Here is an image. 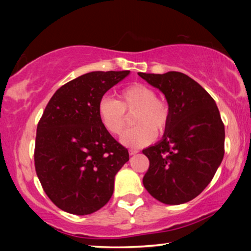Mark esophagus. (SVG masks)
<instances>
[{
  "label": "esophagus",
  "instance_id": "1",
  "mask_svg": "<svg viewBox=\"0 0 251 251\" xmlns=\"http://www.w3.org/2000/svg\"><path fill=\"white\" fill-rule=\"evenodd\" d=\"M137 153H138V150H133V149L129 150V154H130V155H135V154H137Z\"/></svg>",
  "mask_w": 251,
  "mask_h": 251
}]
</instances>
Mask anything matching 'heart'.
Instances as JSON below:
<instances>
[{"instance_id":"heart-1","label":"heart","mask_w":251,"mask_h":251,"mask_svg":"<svg viewBox=\"0 0 251 251\" xmlns=\"http://www.w3.org/2000/svg\"><path fill=\"white\" fill-rule=\"evenodd\" d=\"M98 118L102 126L113 136H122L128 128L132 116L136 125L123 137L128 146L139 147L152 143L159 135L166 132L170 122V107L162 98L157 97L153 87L133 83L123 88L118 94V100L102 97L98 102Z\"/></svg>"}]
</instances>
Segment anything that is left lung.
Masks as SVG:
<instances>
[{
	"label": "left lung",
	"mask_w": 251,
	"mask_h": 251,
	"mask_svg": "<svg viewBox=\"0 0 251 251\" xmlns=\"http://www.w3.org/2000/svg\"><path fill=\"white\" fill-rule=\"evenodd\" d=\"M138 75L163 92L170 107L163 138L143 151L150 160L143 184L162 203H185L208 186L222 163L224 123L211 96L186 74Z\"/></svg>",
	"instance_id": "8db88e82"
}]
</instances>
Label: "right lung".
<instances>
[{"instance_id": "add662e5", "label": "right lung", "mask_w": 251, "mask_h": 251, "mask_svg": "<svg viewBox=\"0 0 251 251\" xmlns=\"http://www.w3.org/2000/svg\"><path fill=\"white\" fill-rule=\"evenodd\" d=\"M130 71L91 72L67 82L48 102L36 129L34 162L48 198L61 210L89 215L104 207L128 150L98 118V102Z\"/></svg>"}]
</instances>
